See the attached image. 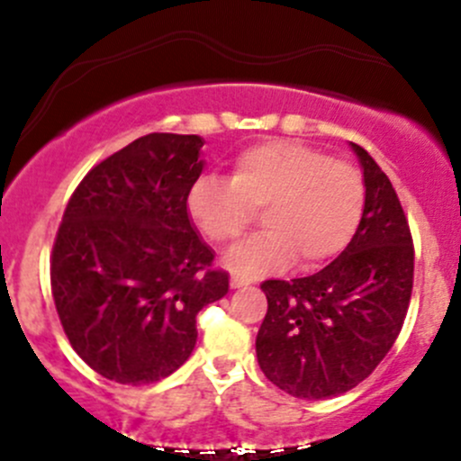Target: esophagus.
Masks as SVG:
<instances>
[{"mask_svg":"<svg viewBox=\"0 0 461 461\" xmlns=\"http://www.w3.org/2000/svg\"><path fill=\"white\" fill-rule=\"evenodd\" d=\"M249 283H252L249 278H240V276H231L230 278V285L234 287V290H239V287H248Z\"/></svg>","mask_w":461,"mask_h":461,"instance_id":"esophagus-1","label":"esophagus"}]
</instances>
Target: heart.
Segmentation results:
<instances>
[{"mask_svg": "<svg viewBox=\"0 0 461 461\" xmlns=\"http://www.w3.org/2000/svg\"><path fill=\"white\" fill-rule=\"evenodd\" d=\"M366 203L359 169L294 140H263L231 162L230 180L203 176L187 194V213L212 245H225L263 209V231L227 252L234 272L254 278L296 257L317 267L337 257L355 234Z\"/></svg>", "mask_w": 461, "mask_h": 461, "instance_id": "1", "label": "heart"}]
</instances>
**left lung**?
Wrapping results in <instances>:
<instances>
[{
  "mask_svg": "<svg viewBox=\"0 0 461 461\" xmlns=\"http://www.w3.org/2000/svg\"><path fill=\"white\" fill-rule=\"evenodd\" d=\"M364 216L348 248L312 276L260 283L267 314L257 337L263 375L299 399L359 385L402 332L415 278V245L402 201L368 151Z\"/></svg>",
  "mask_w": 461,
  "mask_h": 461,
  "instance_id": "obj_1",
  "label": "left lung"
}]
</instances>
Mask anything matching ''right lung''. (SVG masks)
<instances>
[{"mask_svg":"<svg viewBox=\"0 0 461 461\" xmlns=\"http://www.w3.org/2000/svg\"><path fill=\"white\" fill-rule=\"evenodd\" d=\"M203 140L149 133L97 162L68 198L50 252L59 323L88 368L153 384L196 346V317L230 274L194 231L187 194Z\"/></svg>","mask_w":461,"mask_h":461,"instance_id":"obj_1","label":"right lung"}]
</instances>
